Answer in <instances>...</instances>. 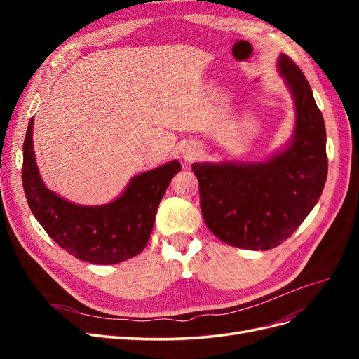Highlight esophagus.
<instances>
[{"instance_id": "obj_1", "label": "esophagus", "mask_w": 359, "mask_h": 359, "mask_svg": "<svg viewBox=\"0 0 359 359\" xmlns=\"http://www.w3.org/2000/svg\"><path fill=\"white\" fill-rule=\"evenodd\" d=\"M198 156H199V151H198L196 147H189V148L184 149V160H186V161H191V160L196 158Z\"/></svg>"}]
</instances>
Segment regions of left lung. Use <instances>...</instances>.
Instances as JSON below:
<instances>
[{
	"label": "left lung",
	"mask_w": 359,
	"mask_h": 359,
	"mask_svg": "<svg viewBox=\"0 0 359 359\" xmlns=\"http://www.w3.org/2000/svg\"><path fill=\"white\" fill-rule=\"evenodd\" d=\"M278 70L297 111L287 148L268 161L191 165L206 226L238 248L269 250L287 240L318 203L328 175L327 132L306 76L285 53Z\"/></svg>",
	"instance_id": "8db88e82"
}]
</instances>
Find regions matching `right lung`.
Segmentation results:
<instances>
[{"label":"right lung","instance_id":"obj_1","mask_svg":"<svg viewBox=\"0 0 359 359\" xmlns=\"http://www.w3.org/2000/svg\"><path fill=\"white\" fill-rule=\"evenodd\" d=\"M29 119L24 140L22 184L29 208L43 229L72 256L97 265H112L139 255L153 231L157 206L170 180L181 170L178 160L132 178L111 203L83 206L60 198L41 181L32 149Z\"/></svg>","mask_w":359,"mask_h":359}]
</instances>
